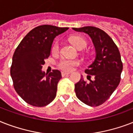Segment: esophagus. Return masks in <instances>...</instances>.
<instances>
[{
  "instance_id": "obj_1",
  "label": "esophagus",
  "mask_w": 133,
  "mask_h": 133,
  "mask_svg": "<svg viewBox=\"0 0 133 133\" xmlns=\"http://www.w3.org/2000/svg\"><path fill=\"white\" fill-rule=\"evenodd\" d=\"M70 73L69 72H61V75H62V77H65V76H66V75H68Z\"/></svg>"
}]
</instances>
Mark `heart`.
<instances>
[{"instance_id": "heart-1", "label": "heart", "mask_w": 133, "mask_h": 133, "mask_svg": "<svg viewBox=\"0 0 133 133\" xmlns=\"http://www.w3.org/2000/svg\"><path fill=\"white\" fill-rule=\"evenodd\" d=\"M72 43L79 50L84 49L87 46V42L83 38L79 36H74L70 38ZM59 50V43L58 41L54 43L52 47V52H57ZM79 64V62L76 60H70V59H62L58 63V67L61 70L65 71H71L73 68Z\"/></svg>"}]
</instances>
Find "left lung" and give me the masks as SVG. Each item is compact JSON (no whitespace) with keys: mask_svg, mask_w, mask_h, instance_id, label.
Masks as SVG:
<instances>
[{"mask_svg":"<svg viewBox=\"0 0 133 133\" xmlns=\"http://www.w3.org/2000/svg\"><path fill=\"white\" fill-rule=\"evenodd\" d=\"M72 30L89 35L96 54L95 60L85 70L87 79L93 76L94 79L86 82L81 76L75 85L76 95L86 105L98 106L109 99L119 84L123 70L119 51L112 39L99 28L86 26Z\"/></svg>","mask_w":133,"mask_h":133,"instance_id":"obj_1","label":"left lung"}]
</instances>
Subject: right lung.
I'll list each match as a JSON object with an SVG mask.
<instances>
[{
    "label": "right lung",
    "instance_id": "right-lung-1",
    "mask_svg": "<svg viewBox=\"0 0 133 133\" xmlns=\"http://www.w3.org/2000/svg\"><path fill=\"white\" fill-rule=\"evenodd\" d=\"M68 29L50 25L38 26L24 37L16 49L10 74L18 95L30 105L45 106L56 97L61 72L54 70L48 75L41 69L50 56L54 38Z\"/></svg>",
    "mask_w": 133,
    "mask_h": 133
}]
</instances>
